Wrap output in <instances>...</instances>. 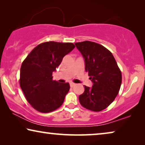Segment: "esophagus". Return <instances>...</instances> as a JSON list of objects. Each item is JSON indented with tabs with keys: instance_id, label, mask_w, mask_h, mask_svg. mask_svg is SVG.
<instances>
[{
	"instance_id": "1",
	"label": "esophagus",
	"mask_w": 145,
	"mask_h": 145,
	"mask_svg": "<svg viewBox=\"0 0 145 145\" xmlns=\"http://www.w3.org/2000/svg\"><path fill=\"white\" fill-rule=\"evenodd\" d=\"M75 85H76V84H74V83H73V82H70V86H71V87H73V86H74Z\"/></svg>"
}]
</instances>
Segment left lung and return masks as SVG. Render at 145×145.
Segmentation results:
<instances>
[{
  "mask_svg": "<svg viewBox=\"0 0 145 145\" xmlns=\"http://www.w3.org/2000/svg\"><path fill=\"white\" fill-rule=\"evenodd\" d=\"M82 54L85 70L92 82V86H84V92L79 96L84 108L100 112L110 106L120 91L121 72L114 55L106 47L90 41L75 43Z\"/></svg>",
  "mask_w": 145,
  "mask_h": 145,
  "instance_id": "obj_1",
  "label": "left lung"
}]
</instances>
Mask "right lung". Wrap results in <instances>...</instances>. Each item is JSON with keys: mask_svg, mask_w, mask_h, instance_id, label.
Returning <instances> with one entry per match:
<instances>
[{"mask_svg": "<svg viewBox=\"0 0 145 145\" xmlns=\"http://www.w3.org/2000/svg\"><path fill=\"white\" fill-rule=\"evenodd\" d=\"M74 47L72 43L45 42L35 47L23 61L20 85L27 102L38 112H53L63 104L70 85L53 80L52 74Z\"/></svg>", "mask_w": 145, "mask_h": 145, "instance_id": "add662e5", "label": "right lung"}]
</instances>
